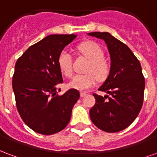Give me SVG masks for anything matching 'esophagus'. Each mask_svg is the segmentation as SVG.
<instances>
[{
  "mask_svg": "<svg viewBox=\"0 0 157 157\" xmlns=\"http://www.w3.org/2000/svg\"><path fill=\"white\" fill-rule=\"evenodd\" d=\"M80 95H81V97H84V96H86L87 94L86 93V92H81L80 93Z\"/></svg>",
  "mask_w": 157,
  "mask_h": 157,
  "instance_id": "1",
  "label": "esophagus"
}]
</instances>
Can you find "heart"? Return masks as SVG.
<instances>
[{"instance_id":"1","label":"heart","mask_w":157,"mask_h":157,"mask_svg":"<svg viewBox=\"0 0 157 157\" xmlns=\"http://www.w3.org/2000/svg\"><path fill=\"white\" fill-rule=\"evenodd\" d=\"M81 53L90 60L87 74L75 75L68 83V87L77 90H86L96 85V77L100 81L105 80L110 73V66L103 59L104 52L96 42L86 41L78 46ZM57 64L61 73L66 76L72 75V56L67 49L62 50L57 58Z\"/></svg>"}]
</instances>
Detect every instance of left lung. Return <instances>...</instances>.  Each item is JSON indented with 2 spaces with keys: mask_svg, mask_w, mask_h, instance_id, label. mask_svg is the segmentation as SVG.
Instances as JSON below:
<instances>
[{
  "mask_svg": "<svg viewBox=\"0 0 157 157\" xmlns=\"http://www.w3.org/2000/svg\"><path fill=\"white\" fill-rule=\"evenodd\" d=\"M88 35L105 41L111 58L110 73L98 89L108 95L93 94L96 104L90 110V120L104 132H120L134 121L143 104L145 78L140 63L128 46L109 32Z\"/></svg>",
  "mask_w": 157,
  "mask_h": 157,
  "instance_id": "obj_1",
  "label": "left lung"
}]
</instances>
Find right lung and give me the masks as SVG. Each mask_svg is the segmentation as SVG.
I'll return each mask as SVG.
<instances>
[{"label": "right lung", "instance_id": "right-lung-1", "mask_svg": "<svg viewBox=\"0 0 157 157\" xmlns=\"http://www.w3.org/2000/svg\"><path fill=\"white\" fill-rule=\"evenodd\" d=\"M77 35H50L30 46L17 60L12 77L17 111L34 132L52 135L69 123L72 108L80 97L77 90L62 95L56 91L63 82L57 58Z\"/></svg>", "mask_w": 157, "mask_h": 157}]
</instances>
